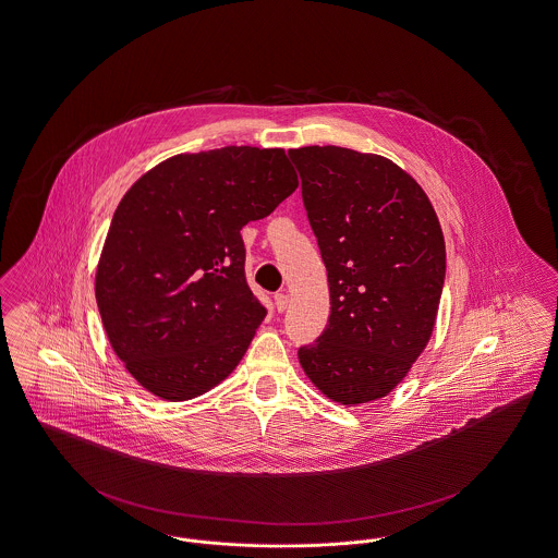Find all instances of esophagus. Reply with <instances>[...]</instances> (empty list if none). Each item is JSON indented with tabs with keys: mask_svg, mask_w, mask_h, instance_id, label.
<instances>
[{
	"mask_svg": "<svg viewBox=\"0 0 558 558\" xmlns=\"http://www.w3.org/2000/svg\"><path fill=\"white\" fill-rule=\"evenodd\" d=\"M288 302H290V298H288V294H275V306H277V311L279 313H283L286 308H288Z\"/></svg>",
	"mask_w": 558,
	"mask_h": 558,
	"instance_id": "obj_1",
	"label": "esophagus"
}]
</instances>
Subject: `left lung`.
Segmentation results:
<instances>
[{
    "mask_svg": "<svg viewBox=\"0 0 558 558\" xmlns=\"http://www.w3.org/2000/svg\"><path fill=\"white\" fill-rule=\"evenodd\" d=\"M288 154L330 288L328 326L298 349L300 366L338 404L385 398L434 332L446 275L438 216L409 173L378 154Z\"/></svg>",
    "mask_w": 558,
    "mask_h": 558,
    "instance_id": "8db88e82",
    "label": "left lung"
}]
</instances>
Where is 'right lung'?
Masks as SVG:
<instances>
[{
  "label": "right lung",
  "mask_w": 558,
  "mask_h": 558,
  "mask_svg": "<svg viewBox=\"0 0 558 558\" xmlns=\"http://www.w3.org/2000/svg\"><path fill=\"white\" fill-rule=\"evenodd\" d=\"M296 187L283 149L228 146L178 154L122 196L95 296L113 353L149 393L192 400L236 368L266 317L241 228Z\"/></svg>",
  "instance_id": "1"
}]
</instances>
